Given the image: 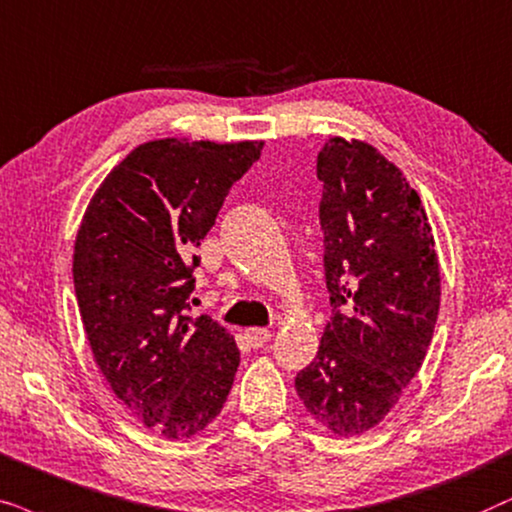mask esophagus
<instances>
[{
	"label": "esophagus",
	"instance_id": "esophagus-1",
	"mask_svg": "<svg viewBox=\"0 0 512 512\" xmlns=\"http://www.w3.org/2000/svg\"><path fill=\"white\" fill-rule=\"evenodd\" d=\"M245 339H248V344L252 349H260L271 339V332L267 327H250V330H245Z\"/></svg>",
	"mask_w": 512,
	"mask_h": 512
}]
</instances>
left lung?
<instances>
[{
	"label": "left lung",
	"mask_w": 512,
	"mask_h": 512,
	"mask_svg": "<svg viewBox=\"0 0 512 512\" xmlns=\"http://www.w3.org/2000/svg\"><path fill=\"white\" fill-rule=\"evenodd\" d=\"M316 173L332 316L295 388L327 431L360 435L391 412L424 363L440 264L419 194L372 145L330 138Z\"/></svg>",
	"instance_id": "obj_1"
}]
</instances>
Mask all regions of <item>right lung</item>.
<instances>
[{"mask_svg":"<svg viewBox=\"0 0 512 512\" xmlns=\"http://www.w3.org/2000/svg\"><path fill=\"white\" fill-rule=\"evenodd\" d=\"M262 142L152 140L112 168L74 243V292L93 358L117 398L168 440L224 407L241 353L210 316H189L199 248Z\"/></svg>","mask_w":512,"mask_h":512,"instance_id":"obj_1","label":"right lung"}]
</instances>
